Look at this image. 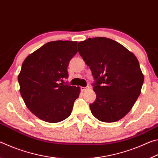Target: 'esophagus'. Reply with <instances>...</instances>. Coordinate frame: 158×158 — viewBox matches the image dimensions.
<instances>
[{"label":"esophagus","instance_id":"obj_1","mask_svg":"<svg viewBox=\"0 0 158 158\" xmlns=\"http://www.w3.org/2000/svg\"><path fill=\"white\" fill-rule=\"evenodd\" d=\"M89 89V86H86V87H81V91H83V92L86 91V90H88Z\"/></svg>","mask_w":158,"mask_h":158}]
</instances>
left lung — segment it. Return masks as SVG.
Masks as SVG:
<instances>
[{
	"instance_id": "8db88e82",
	"label": "left lung",
	"mask_w": 158,
	"mask_h": 158,
	"mask_svg": "<svg viewBox=\"0 0 158 158\" xmlns=\"http://www.w3.org/2000/svg\"><path fill=\"white\" fill-rule=\"evenodd\" d=\"M79 53L95 80L96 100L90 105L99 121L114 123L128 114L139 96L144 77L135 54L104 37L78 43Z\"/></svg>"
}]
</instances>
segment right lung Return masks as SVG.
<instances>
[{"instance_id":"right-lung-1","label":"right lung","mask_w":158,"mask_h":158,"mask_svg":"<svg viewBox=\"0 0 158 158\" xmlns=\"http://www.w3.org/2000/svg\"><path fill=\"white\" fill-rule=\"evenodd\" d=\"M77 42L52 41L28 55L22 63L18 81L26 106L40 119L58 123L68 118L80 88L64 85L69 62L78 52Z\"/></svg>"}]
</instances>
